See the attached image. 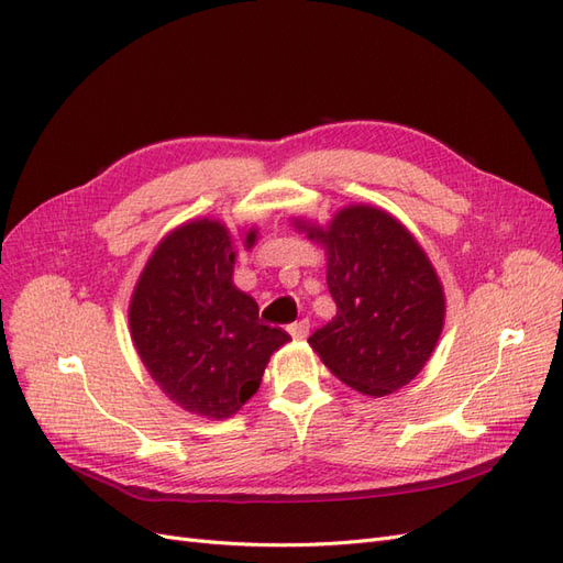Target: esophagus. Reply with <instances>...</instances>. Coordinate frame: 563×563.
Instances as JSON below:
<instances>
[{"instance_id":"34e87169","label":"esophagus","mask_w":563,"mask_h":563,"mask_svg":"<svg viewBox=\"0 0 563 563\" xmlns=\"http://www.w3.org/2000/svg\"><path fill=\"white\" fill-rule=\"evenodd\" d=\"M288 333H291L296 340H302V338H308V333H310V321L308 319H300V321H294L291 327L286 329Z\"/></svg>"}]
</instances>
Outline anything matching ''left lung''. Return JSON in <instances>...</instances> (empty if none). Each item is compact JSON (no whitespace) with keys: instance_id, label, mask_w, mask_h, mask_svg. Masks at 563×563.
Here are the masks:
<instances>
[{"instance_id":"1","label":"left lung","mask_w":563,"mask_h":563,"mask_svg":"<svg viewBox=\"0 0 563 563\" xmlns=\"http://www.w3.org/2000/svg\"><path fill=\"white\" fill-rule=\"evenodd\" d=\"M327 249L335 317L308 343L338 380L368 397L411 383L444 329V288L428 255L397 218L364 207L338 211L323 230L298 223Z\"/></svg>"}]
</instances>
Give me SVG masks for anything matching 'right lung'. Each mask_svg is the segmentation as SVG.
Wrapping results in <instances>:
<instances>
[{"label":"right lung","mask_w":563,"mask_h":563,"mask_svg":"<svg viewBox=\"0 0 563 563\" xmlns=\"http://www.w3.org/2000/svg\"><path fill=\"white\" fill-rule=\"evenodd\" d=\"M255 244V230L244 246ZM234 251L218 220H192L152 253L129 308L133 345L150 376L185 411L230 418L258 391L269 354L288 333L258 319L232 284Z\"/></svg>","instance_id":"add662e5"}]
</instances>
